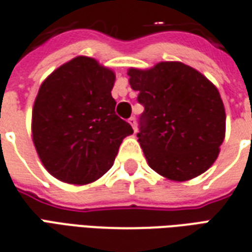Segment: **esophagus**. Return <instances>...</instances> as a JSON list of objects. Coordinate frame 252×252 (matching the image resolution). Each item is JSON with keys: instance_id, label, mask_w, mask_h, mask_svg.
<instances>
[{"instance_id": "1", "label": "esophagus", "mask_w": 252, "mask_h": 252, "mask_svg": "<svg viewBox=\"0 0 252 252\" xmlns=\"http://www.w3.org/2000/svg\"><path fill=\"white\" fill-rule=\"evenodd\" d=\"M128 124L131 125L132 128H134V131H136V120H135V117H131V118H128Z\"/></svg>"}]
</instances>
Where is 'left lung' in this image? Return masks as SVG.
<instances>
[{
  "label": "left lung",
  "mask_w": 252,
  "mask_h": 252,
  "mask_svg": "<svg viewBox=\"0 0 252 252\" xmlns=\"http://www.w3.org/2000/svg\"><path fill=\"white\" fill-rule=\"evenodd\" d=\"M130 86L144 106L136 134L147 162L183 182L212 166L225 138V108L216 86L182 62L130 67Z\"/></svg>",
  "instance_id": "left-lung-1"
}]
</instances>
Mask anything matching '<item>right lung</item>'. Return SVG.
Here are the masks:
<instances>
[{
  "label": "right lung",
  "instance_id": "right-lung-1",
  "mask_svg": "<svg viewBox=\"0 0 252 252\" xmlns=\"http://www.w3.org/2000/svg\"><path fill=\"white\" fill-rule=\"evenodd\" d=\"M114 82L113 70L78 56L41 83L32 109V140L54 178L79 186L94 182L134 132L114 112Z\"/></svg>",
  "mask_w": 252,
  "mask_h": 252
}]
</instances>
